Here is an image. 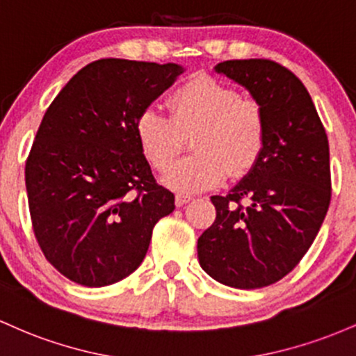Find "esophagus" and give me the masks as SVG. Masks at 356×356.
<instances>
[{"label":"esophagus","mask_w":356,"mask_h":356,"mask_svg":"<svg viewBox=\"0 0 356 356\" xmlns=\"http://www.w3.org/2000/svg\"><path fill=\"white\" fill-rule=\"evenodd\" d=\"M190 200H191L190 195H181V193H178L177 197H175V203H177V207H183V205H186V203H188Z\"/></svg>","instance_id":"34e87169"}]
</instances>
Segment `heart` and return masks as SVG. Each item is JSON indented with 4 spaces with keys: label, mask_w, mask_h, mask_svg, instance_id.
Masks as SVG:
<instances>
[{
    "label": "heart",
    "mask_w": 356,
    "mask_h": 356,
    "mask_svg": "<svg viewBox=\"0 0 356 356\" xmlns=\"http://www.w3.org/2000/svg\"><path fill=\"white\" fill-rule=\"evenodd\" d=\"M170 115L145 109L134 124L143 156L166 171L193 138L195 156L168 171L165 183L179 193L213 188L232 175L245 177L257 166L267 145V121L261 104L217 79L197 75L171 92Z\"/></svg>",
    "instance_id": "heart-1"
}]
</instances>
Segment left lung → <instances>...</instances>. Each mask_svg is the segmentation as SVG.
I'll return each instance as SVG.
<instances>
[{
  "instance_id": "obj_1",
  "label": "left lung",
  "mask_w": 356,
  "mask_h": 356,
  "mask_svg": "<svg viewBox=\"0 0 356 356\" xmlns=\"http://www.w3.org/2000/svg\"><path fill=\"white\" fill-rule=\"evenodd\" d=\"M250 92L267 121L261 161L225 197L198 238L210 277L237 289L281 281L316 238L331 200L330 146L309 92L273 60H227L215 67Z\"/></svg>"
}]
</instances>
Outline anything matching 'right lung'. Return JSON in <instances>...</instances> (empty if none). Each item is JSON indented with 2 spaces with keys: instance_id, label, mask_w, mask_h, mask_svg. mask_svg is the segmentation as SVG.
<instances>
[{
  "instance_id": "add662e5",
  "label": "right lung",
  "mask_w": 356,
  "mask_h": 356,
  "mask_svg": "<svg viewBox=\"0 0 356 356\" xmlns=\"http://www.w3.org/2000/svg\"><path fill=\"white\" fill-rule=\"evenodd\" d=\"M179 74L178 63L95 60L43 115L25 166L28 205L40 249L70 281L102 287L127 277L175 210L134 124Z\"/></svg>"
}]
</instances>
